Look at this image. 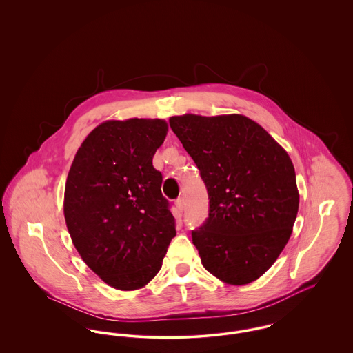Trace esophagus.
Returning a JSON list of instances; mask_svg holds the SVG:
<instances>
[{"label":"esophagus","instance_id":"esophagus-1","mask_svg":"<svg viewBox=\"0 0 353 353\" xmlns=\"http://www.w3.org/2000/svg\"><path fill=\"white\" fill-rule=\"evenodd\" d=\"M174 205H176V212H177V216H179V217H181V214H183V210H184V200H183V199H179L177 201L174 202Z\"/></svg>","mask_w":353,"mask_h":353}]
</instances>
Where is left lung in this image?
Masks as SVG:
<instances>
[{
	"mask_svg": "<svg viewBox=\"0 0 353 353\" xmlns=\"http://www.w3.org/2000/svg\"><path fill=\"white\" fill-rule=\"evenodd\" d=\"M209 194V217L192 232L202 266L226 285H249L285 249L299 209L285 148L239 114L169 118Z\"/></svg>",
	"mask_w": 353,
	"mask_h": 353,
	"instance_id": "8db88e82",
	"label": "left lung"
}]
</instances>
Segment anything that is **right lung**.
<instances>
[{"label": "right lung", "mask_w": 353, "mask_h": 353, "mask_svg": "<svg viewBox=\"0 0 353 353\" xmlns=\"http://www.w3.org/2000/svg\"><path fill=\"white\" fill-rule=\"evenodd\" d=\"M163 119L105 120L75 153L65 186L68 233L104 283L134 291L151 282L176 235L152 159L165 140Z\"/></svg>", "instance_id": "1"}]
</instances>
